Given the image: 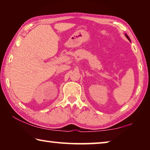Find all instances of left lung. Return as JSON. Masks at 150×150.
Listing matches in <instances>:
<instances>
[{"instance_id": "obj_1", "label": "left lung", "mask_w": 150, "mask_h": 150, "mask_svg": "<svg viewBox=\"0 0 150 150\" xmlns=\"http://www.w3.org/2000/svg\"><path fill=\"white\" fill-rule=\"evenodd\" d=\"M125 35H126V37L127 38H128V40H129V41H130V38H129V37L128 36V35H127V34H125Z\"/></svg>"}]
</instances>
